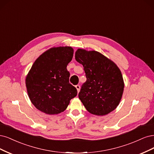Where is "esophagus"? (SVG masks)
<instances>
[{
    "label": "esophagus",
    "mask_w": 154,
    "mask_h": 154,
    "mask_svg": "<svg viewBox=\"0 0 154 154\" xmlns=\"http://www.w3.org/2000/svg\"><path fill=\"white\" fill-rule=\"evenodd\" d=\"M75 88H76V89H77V92L79 93V91H80V86H79V84H77V85H76V86H75Z\"/></svg>",
    "instance_id": "obj_1"
}]
</instances>
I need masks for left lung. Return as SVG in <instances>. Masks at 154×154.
I'll use <instances>...</instances> for the list:
<instances>
[{
  "label": "left lung",
  "mask_w": 154,
  "mask_h": 154,
  "mask_svg": "<svg viewBox=\"0 0 154 154\" xmlns=\"http://www.w3.org/2000/svg\"><path fill=\"white\" fill-rule=\"evenodd\" d=\"M75 57L82 64L87 78L79 93L87 111L104 116L115 110L121 101L125 86L120 68L95 51L78 48Z\"/></svg>",
  "instance_id": "left-lung-1"
}]
</instances>
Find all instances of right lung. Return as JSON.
<instances>
[{
	"instance_id": "right-lung-1",
	"label": "right lung",
	"mask_w": 154,
	"mask_h": 154,
	"mask_svg": "<svg viewBox=\"0 0 154 154\" xmlns=\"http://www.w3.org/2000/svg\"><path fill=\"white\" fill-rule=\"evenodd\" d=\"M71 47H54L34 62L26 77L28 96L37 109L53 115L63 112L77 95L69 82L66 66L73 57Z\"/></svg>"
}]
</instances>
